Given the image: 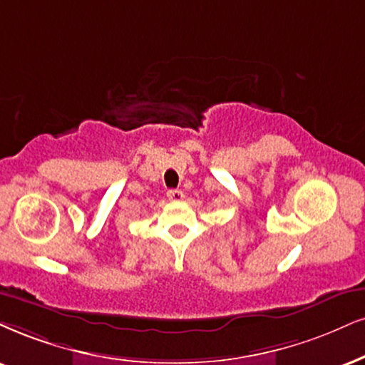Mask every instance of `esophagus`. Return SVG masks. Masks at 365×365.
<instances>
[{
	"label": "esophagus",
	"instance_id": "34e87169",
	"mask_svg": "<svg viewBox=\"0 0 365 365\" xmlns=\"http://www.w3.org/2000/svg\"><path fill=\"white\" fill-rule=\"evenodd\" d=\"M168 197L170 201H181L184 197V192L181 190H169L168 191Z\"/></svg>",
	"mask_w": 365,
	"mask_h": 365
}]
</instances>
